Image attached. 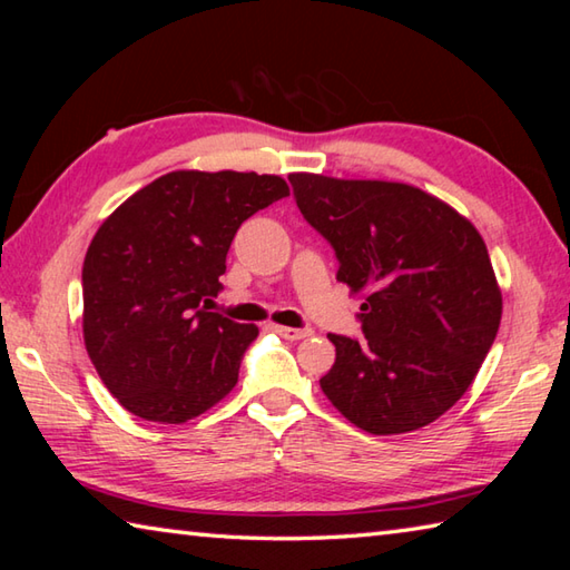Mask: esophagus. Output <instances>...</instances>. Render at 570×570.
Returning a JSON list of instances; mask_svg holds the SVG:
<instances>
[{"mask_svg": "<svg viewBox=\"0 0 570 570\" xmlns=\"http://www.w3.org/2000/svg\"><path fill=\"white\" fill-rule=\"evenodd\" d=\"M272 330H274L278 336H284V340H292V342L304 340V336L312 334L308 330H292V326H278V324H272Z\"/></svg>", "mask_w": 570, "mask_h": 570, "instance_id": "esophagus-1", "label": "esophagus"}]
</instances>
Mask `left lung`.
<instances>
[{
  "label": "left lung",
  "mask_w": 570,
  "mask_h": 570,
  "mask_svg": "<svg viewBox=\"0 0 570 570\" xmlns=\"http://www.w3.org/2000/svg\"><path fill=\"white\" fill-rule=\"evenodd\" d=\"M302 216L330 240L336 278L364 294L362 340L330 334L320 380L370 435L420 430L475 380L495 342L503 296L485 240L455 208L407 183L292 173Z\"/></svg>",
  "instance_id": "1"
}]
</instances>
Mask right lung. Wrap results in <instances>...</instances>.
Wrapping results in <instances>:
<instances>
[{
	"label": "right lung",
	"mask_w": 570,
	"mask_h": 570,
	"mask_svg": "<svg viewBox=\"0 0 570 570\" xmlns=\"http://www.w3.org/2000/svg\"><path fill=\"white\" fill-rule=\"evenodd\" d=\"M284 196L278 176L173 170L102 220L82 264L85 350L135 417L188 422L236 387L258 330L208 308L238 226Z\"/></svg>",
	"instance_id": "1"
}]
</instances>
